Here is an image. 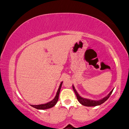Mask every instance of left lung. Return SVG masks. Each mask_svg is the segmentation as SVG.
Returning <instances> with one entry per match:
<instances>
[{
  "label": "left lung",
  "mask_w": 129,
  "mask_h": 129,
  "mask_svg": "<svg viewBox=\"0 0 129 129\" xmlns=\"http://www.w3.org/2000/svg\"><path fill=\"white\" fill-rule=\"evenodd\" d=\"M73 89L74 91H75L76 95L77 100L79 102V103H80V104H82V105L86 106H88V107L96 106L100 105H102V104H103L104 102H105L109 98V97H110L111 94H112L113 92V89L112 90L110 91V93H109V94L107 95L106 97L104 98L103 99L98 100V101H97V100H89V99H86L83 98H82V97H80V96H79V94H78V93H77L76 90L75 88L73 86Z\"/></svg>",
  "instance_id": "left-lung-1"
}]
</instances>
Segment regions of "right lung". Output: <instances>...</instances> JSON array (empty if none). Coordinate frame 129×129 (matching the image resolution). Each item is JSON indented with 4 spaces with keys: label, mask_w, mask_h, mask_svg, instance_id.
I'll return each instance as SVG.
<instances>
[{
    "label": "right lung",
    "mask_w": 129,
    "mask_h": 129,
    "mask_svg": "<svg viewBox=\"0 0 129 129\" xmlns=\"http://www.w3.org/2000/svg\"><path fill=\"white\" fill-rule=\"evenodd\" d=\"M62 83H63V82H61L60 84L59 89H58L55 98H54L53 100H52V101L49 102V103H47L43 104V105H31V106H32L33 107L36 108L37 109H40V110H44V109H50V108H51V107H53L54 106L56 105V103L57 102L58 99H59V93H60V89H61V84H62Z\"/></svg>",
    "instance_id": "obj_1"
}]
</instances>
